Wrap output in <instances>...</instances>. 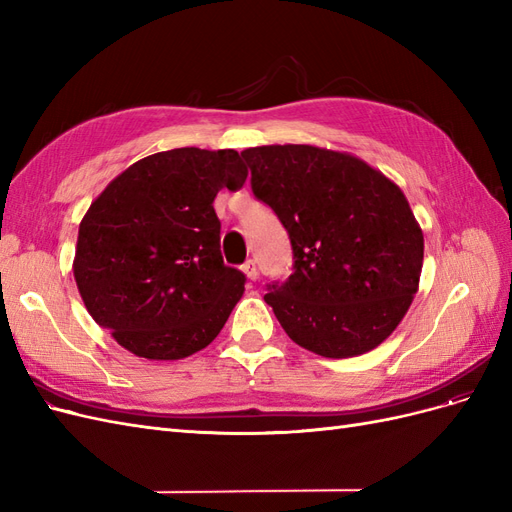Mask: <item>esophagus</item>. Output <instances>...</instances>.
Listing matches in <instances>:
<instances>
[{
    "label": "esophagus",
    "instance_id": "34e87169",
    "mask_svg": "<svg viewBox=\"0 0 512 512\" xmlns=\"http://www.w3.org/2000/svg\"><path fill=\"white\" fill-rule=\"evenodd\" d=\"M241 271L247 275V280H256L258 269H256V262H254V260H247L245 265L241 267Z\"/></svg>",
    "mask_w": 512,
    "mask_h": 512
}]
</instances>
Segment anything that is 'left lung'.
Returning <instances> with one entry per match:
<instances>
[{
  "mask_svg": "<svg viewBox=\"0 0 512 512\" xmlns=\"http://www.w3.org/2000/svg\"><path fill=\"white\" fill-rule=\"evenodd\" d=\"M241 156L254 196L292 243L294 273L265 294L282 329L327 359L380 346L406 316L423 269V230L399 185L350 153L314 145Z\"/></svg>",
  "mask_w": 512,
  "mask_h": 512,
  "instance_id": "1",
  "label": "left lung"
}]
</instances>
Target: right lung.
<instances>
[{
    "label": "right lung",
    "instance_id": "add662e5",
    "mask_svg": "<svg viewBox=\"0 0 512 512\" xmlns=\"http://www.w3.org/2000/svg\"><path fill=\"white\" fill-rule=\"evenodd\" d=\"M245 179L235 149L181 147L134 162L91 203L74 280L91 318L119 346L179 361L218 337L245 275L224 265L213 200Z\"/></svg>",
    "mask_w": 512,
    "mask_h": 512
}]
</instances>
